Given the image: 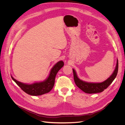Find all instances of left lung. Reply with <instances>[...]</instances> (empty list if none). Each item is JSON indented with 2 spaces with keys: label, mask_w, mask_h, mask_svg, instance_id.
Masks as SVG:
<instances>
[{
  "label": "left lung",
  "mask_w": 125,
  "mask_h": 125,
  "mask_svg": "<svg viewBox=\"0 0 125 125\" xmlns=\"http://www.w3.org/2000/svg\"><path fill=\"white\" fill-rule=\"evenodd\" d=\"M118 70V59L117 60V63L115 69L113 72L112 74L109 77L107 80L101 82V83H91L87 82L82 81L79 79L76 73V72L73 69L74 81L75 84L82 91L86 93H96L103 92V91L106 89L110 85L112 82L114 81L117 74Z\"/></svg>",
  "instance_id": "1"
}]
</instances>
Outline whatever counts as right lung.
Instances as JSON below:
<instances>
[{"label": "right lung", "mask_w": 125, "mask_h": 125, "mask_svg": "<svg viewBox=\"0 0 125 125\" xmlns=\"http://www.w3.org/2000/svg\"><path fill=\"white\" fill-rule=\"evenodd\" d=\"M63 65L64 63L62 61H59L57 62L52 68L48 78L42 82H35L30 84H25L17 81L12 76L11 78L26 93L33 96L41 95L51 91L54 85L56 75Z\"/></svg>", "instance_id": "add662e5"}]
</instances>
